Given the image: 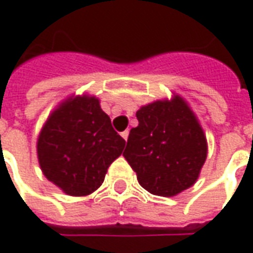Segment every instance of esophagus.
<instances>
[{
    "instance_id": "34e87169",
    "label": "esophagus",
    "mask_w": 253,
    "mask_h": 253,
    "mask_svg": "<svg viewBox=\"0 0 253 253\" xmlns=\"http://www.w3.org/2000/svg\"><path fill=\"white\" fill-rule=\"evenodd\" d=\"M121 135H122V138L125 139V141H127V138H128V130H126V131L122 132Z\"/></svg>"
}]
</instances>
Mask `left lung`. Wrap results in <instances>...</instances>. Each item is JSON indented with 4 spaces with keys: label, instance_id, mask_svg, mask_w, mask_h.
<instances>
[{
    "label": "left lung",
    "instance_id": "left-lung-1",
    "mask_svg": "<svg viewBox=\"0 0 253 253\" xmlns=\"http://www.w3.org/2000/svg\"><path fill=\"white\" fill-rule=\"evenodd\" d=\"M123 156L149 193L176 196L190 188L207 159V138L185 100H157L137 111Z\"/></svg>",
    "mask_w": 253,
    "mask_h": 253
}]
</instances>
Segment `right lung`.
Here are the masks:
<instances>
[{"mask_svg": "<svg viewBox=\"0 0 253 253\" xmlns=\"http://www.w3.org/2000/svg\"><path fill=\"white\" fill-rule=\"evenodd\" d=\"M125 145L98 98L72 96L47 118L37 153L49 181L68 196H87L101 186L107 169Z\"/></svg>", "mask_w": 253, "mask_h": 253, "instance_id": "add662e5", "label": "right lung"}]
</instances>
